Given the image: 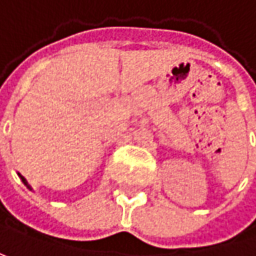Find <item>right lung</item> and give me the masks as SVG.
I'll use <instances>...</instances> for the list:
<instances>
[{
  "instance_id": "right-lung-1",
  "label": "right lung",
  "mask_w": 256,
  "mask_h": 256,
  "mask_svg": "<svg viewBox=\"0 0 256 256\" xmlns=\"http://www.w3.org/2000/svg\"><path fill=\"white\" fill-rule=\"evenodd\" d=\"M18 174V176H20V179H22V182H23V184H24V185H26V186H28V190H30V191H32V186H30V185H28V180H26V178H24V176H22V174Z\"/></svg>"
}]
</instances>
